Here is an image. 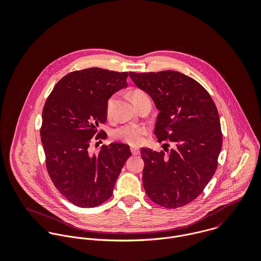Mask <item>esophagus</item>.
Wrapping results in <instances>:
<instances>
[{
  "mask_svg": "<svg viewBox=\"0 0 261 261\" xmlns=\"http://www.w3.org/2000/svg\"><path fill=\"white\" fill-rule=\"evenodd\" d=\"M130 150H132V153H133L134 155H138V154H140V152H141V150L138 149V148H130Z\"/></svg>",
  "mask_w": 261,
  "mask_h": 261,
  "instance_id": "obj_1",
  "label": "esophagus"
}]
</instances>
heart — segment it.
Masks as SVG:
<instances>
[{"label": "heart", "instance_id": "heart-1", "mask_svg": "<svg viewBox=\"0 0 261 261\" xmlns=\"http://www.w3.org/2000/svg\"><path fill=\"white\" fill-rule=\"evenodd\" d=\"M130 95H132V100L134 105L149 98L147 93L141 89H135ZM113 103H114V97L112 96L108 100V103H107V116L109 118L112 117ZM146 135H147L146 127L141 125H132V124L122 125L114 129L112 133V137L114 140L120 141L130 146H138L142 144Z\"/></svg>", "mask_w": 261, "mask_h": 261}]
</instances>
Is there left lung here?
Returning a JSON list of instances; mask_svg holds the SVG:
<instances>
[{"label":"left lung","instance_id":"obj_1","mask_svg":"<svg viewBox=\"0 0 261 261\" xmlns=\"http://www.w3.org/2000/svg\"><path fill=\"white\" fill-rule=\"evenodd\" d=\"M129 77L160 112L154 126L159 142L175 144L168 154L141 149L145 191L162 207H183L203 192L217 169L222 149L217 108L199 82L181 72H129Z\"/></svg>","mask_w":261,"mask_h":261}]
</instances>
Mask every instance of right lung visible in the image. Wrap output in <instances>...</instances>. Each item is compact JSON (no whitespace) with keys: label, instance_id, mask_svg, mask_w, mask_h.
Here are the masks:
<instances>
[{"label":"right lung","instance_id":"1","mask_svg":"<svg viewBox=\"0 0 261 261\" xmlns=\"http://www.w3.org/2000/svg\"><path fill=\"white\" fill-rule=\"evenodd\" d=\"M127 72L92 67L61 78L42 112L41 142L46 168L56 189L75 206L96 207L112 197L128 145L112 143L97 153L88 151L92 138L105 140L98 125L107 121V103L127 86ZM100 142V141H99Z\"/></svg>","mask_w":261,"mask_h":261}]
</instances>
